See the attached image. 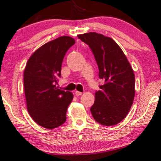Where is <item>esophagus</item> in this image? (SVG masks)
Instances as JSON below:
<instances>
[{
  "label": "esophagus",
  "instance_id": "1",
  "mask_svg": "<svg viewBox=\"0 0 161 161\" xmlns=\"http://www.w3.org/2000/svg\"><path fill=\"white\" fill-rule=\"evenodd\" d=\"M75 95L77 96H81V95H82V92H79V91H75Z\"/></svg>",
  "mask_w": 161,
  "mask_h": 161
}]
</instances>
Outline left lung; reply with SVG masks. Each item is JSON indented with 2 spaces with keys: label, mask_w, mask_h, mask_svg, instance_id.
Instances as JSON below:
<instances>
[{
  "label": "left lung",
  "mask_w": 161,
  "mask_h": 161,
  "mask_svg": "<svg viewBox=\"0 0 161 161\" xmlns=\"http://www.w3.org/2000/svg\"><path fill=\"white\" fill-rule=\"evenodd\" d=\"M78 38L90 47L99 68V77L105 81L95 93L90 108L99 124L113 126L124 120L133 105L135 96V75L120 47L111 37L90 32Z\"/></svg>",
  "instance_id": "8db88e82"
}]
</instances>
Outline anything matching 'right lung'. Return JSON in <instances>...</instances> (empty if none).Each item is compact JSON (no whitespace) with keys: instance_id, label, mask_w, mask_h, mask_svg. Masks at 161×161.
Returning a JSON list of instances; mask_svg holds the SVG:
<instances>
[{"instance_id":"add662e5","label":"right lung","mask_w":161,"mask_h":161,"mask_svg":"<svg viewBox=\"0 0 161 161\" xmlns=\"http://www.w3.org/2000/svg\"><path fill=\"white\" fill-rule=\"evenodd\" d=\"M75 43L62 36L45 43L28 60L24 71V90L27 109L35 121L47 129H54L66 120V111L73 94L56 85L61 77L64 56Z\"/></svg>"}]
</instances>
